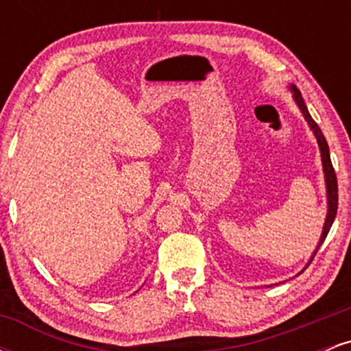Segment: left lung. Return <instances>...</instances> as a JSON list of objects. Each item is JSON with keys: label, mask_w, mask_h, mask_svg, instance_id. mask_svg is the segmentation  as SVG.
<instances>
[{"label": "left lung", "mask_w": 351, "mask_h": 351, "mask_svg": "<svg viewBox=\"0 0 351 351\" xmlns=\"http://www.w3.org/2000/svg\"><path fill=\"white\" fill-rule=\"evenodd\" d=\"M292 92H293V100H295V104L299 106L300 112L304 114L305 120H307V123L310 125V128H312L313 135H315L317 142H318V147H320V155H322V165H324V173H325V183H327V199H328V213H327V219H325V224H324V231H322V236H320V241H318V245L317 249L313 251V256H315L318 247H320L322 243L325 241V237H327L330 228H332L333 221H335V216H337V208H338V184H337V175H335V170H333L332 167V160H330V152H328V145H327V140H325L324 134H322V130L318 128V125L315 123V120L312 119L307 110V106H305L304 99H302L299 88L297 87H291ZM312 256V259H313ZM310 259V261H312Z\"/></svg>", "instance_id": "left-lung-1"}]
</instances>
